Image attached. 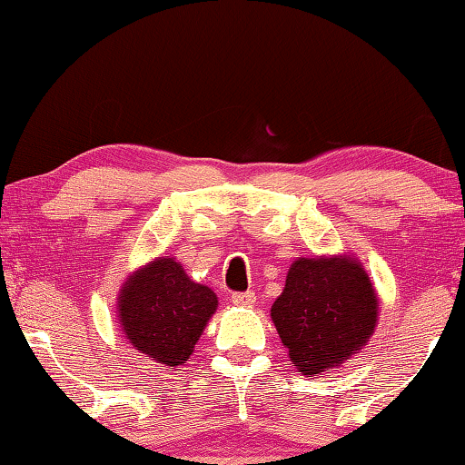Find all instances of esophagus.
Listing matches in <instances>:
<instances>
[{
    "instance_id": "obj_1",
    "label": "esophagus",
    "mask_w": 465,
    "mask_h": 465,
    "mask_svg": "<svg viewBox=\"0 0 465 465\" xmlns=\"http://www.w3.org/2000/svg\"><path fill=\"white\" fill-rule=\"evenodd\" d=\"M256 302V295L252 291H238V293H232V303L233 305H252Z\"/></svg>"
}]
</instances>
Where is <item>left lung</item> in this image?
I'll return each instance as SVG.
<instances>
[{
    "label": "left lung",
    "mask_w": 465,
    "mask_h": 465,
    "mask_svg": "<svg viewBox=\"0 0 465 465\" xmlns=\"http://www.w3.org/2000/svg\"><path fill=\"white\" fill-rule=\"evenodd\" d=\"M271 316L303 375L330 371L359 351L377 322V295L351 258H299Z\"/></svg>",
    "instance_id": "8db88e82"
}]
</instances>
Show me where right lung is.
Returning <instances> with one entry per match:
<instances>
[{"label": "right lung", "instance_id": "right-lung-1", "mask_svg": "<svg viewBox=\"0 0 465 465\" xmlns=\"http://www.w3.org/2000/svg\"><path fill=\"white\" fill-rule=\"evenodd\" d=\"M217 310V295L186 277L172 258H157L121 289L119 316L129 342L153 363L183 365Z\"/></svg>", "mask_w": 465, "mask_h": 465}]
</instances>
